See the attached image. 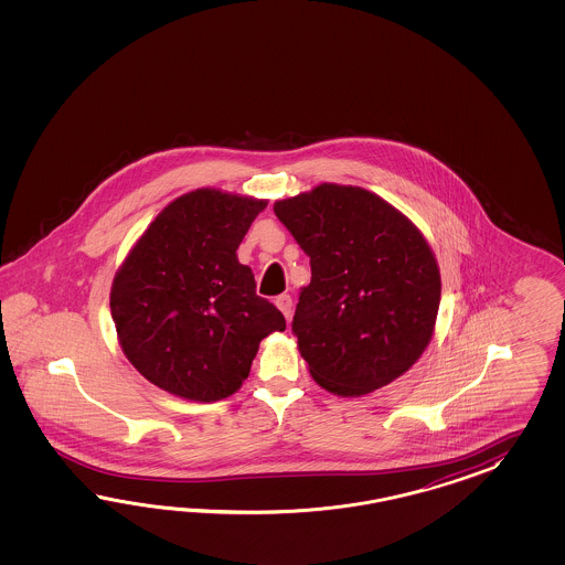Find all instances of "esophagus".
I'll return each mask as SVG.
<instances>
[{
	"mask_svg": "<svg viewBox=\"0 0 565 565\" xmlns=\"http://www.w3.org/2000/svg\"><path fill=\"white\" fill-rule=\"evenodd\" d=\"M275 305L277 308L284 312V317L290 321L291 319V308H294V302H291L290 296L288 294H281V296H277V300H275Z\"/></svg>",
	"mask_w": 565,
	"mask_h": 565,
	"instance_id": "esophagus-1",
	"label": "esophagus"
}]
</instances>
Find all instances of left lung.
Here are the masks:
<instances>
[{
  "instance_id": "left-lung-1",
  "label": "left lung",
  "mask_w": 565,
  "mask_h": 565,
  "mask_svg": "<svg viewBox=\"0 0 565 565\" xmlns=\"http://www.w3.org/2000/svg\"><path fill=\"white\" fill-rule=\"evenodd\" d=\"M274 211L310 257L291 331L312 379L359 397L404 375L430 342L441 300L420 230L375 192L327 182Z\"/></svg>"
}]
</instances>
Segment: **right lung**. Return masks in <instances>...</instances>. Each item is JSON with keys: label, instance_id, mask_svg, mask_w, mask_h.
<instances>
[{"label": "right lung", "instance_id": "1", "mask_svg": "<svg viewBox=\"0 0 565 565\" xmlns=\"http://www.w3.org/2000/svg\"><path fill=\"white\" fill-rule=\"evenodd\" d=\"M265 199L199 189L171 201L137 239L111 284L121 352L159 390L190 402L236 394L258 343L286 329L257 296L239 242Z\"/></svg>", "mask_w": 565, "mask_h": 565}]
</instances>
